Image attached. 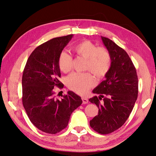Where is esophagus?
I'll list each match as a JSON object with an SVG mask.
<instances>
[{"instance_id": "obj_1", "label": "esophagus", "mask_w": 156, "mask_h": 156, "mask_svg": "<svg viewBox=\"0 0 156 156\" xmlns=\"http://www.w3.org/2000/svg\"><path fill=\"white\" fill-rule=\"evenodd\" d=\"M82 101H83V104H87V103H88V102H89L88 99H87V98H85V97H82Z\"/></svg>"}]
</instances>
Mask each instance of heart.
I'll return each instance as SVG.
<instances>
[{
	"label": "heart",
	"mask_w": 156,
	"mask_h": 156,
	"mask_svg": "<svg viewBox=\"0 0 156 156\" xmlns=\"http://www.w3.org/2000/svg\"><path fill=\"white\" fill-rule=\"evenodd\" d=\"M74 52L86 59L85 70L89 71L97 78H102L107 74L111 66V55L108 49L89 40L82 41L74 45ZM60 70L67 73L71 70L73 59L66 52H62L58 59ZM95 84L94 77L89 73H74L66 79L68 88L79 94H85Z\"/></svg>",
	"instance_id": "1"
}]
</instances>
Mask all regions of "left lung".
I'll return each instance as SVG.
<instances>
[{
	"mask_svg": "<svg viewBox=\"0 0 156 156\" xmlns=\"http://www.w3.org/2000/svg\"><path fill=\"white\" fill-rule=\"evenodd\" d=\"M101 39L111 55V66L105 80L93 90L99 97L89 100L98 108L90 126L99 134H108L122 126L130 116L138 97V79L126 51L107 37Z\"/></svg>",
	"mask_w": 156,
	"mask_h": 156,
	"instance_id": "obj_1",
	"label": "left lung"
}]
</instances>
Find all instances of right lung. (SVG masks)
Instances as JSON below:
<instances>
[{"mask_svg":"<svg viewBox=\"0 0 156 156\" xmlns=\"http://www.w3.org/2000/svg\"><path fill=\"white\" fill-rule=\"evenodd\" d=\"M73 34L55 37L37 47L30 54L22 79V103L31 122L40 130L55 134L68 125L71 113L82 103L81 98L68 91L60 100L54 87L63 88L59 81L58 59Z\"/></svg>","mask_w":156,"mask_h":156,"instance_id":"1","label":"right lung"}]
</instances>
